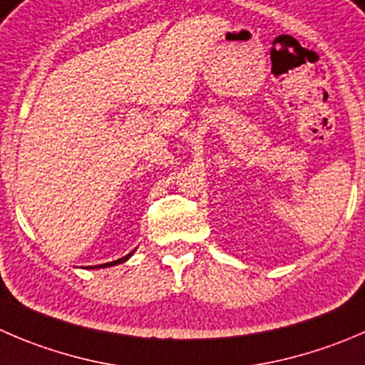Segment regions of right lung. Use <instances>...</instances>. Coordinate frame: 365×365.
I'll use <instances>...</instances> for the list:
<instances>
[{
  "label": "right lung",
  "mask_w": 365,
  "mask_h": 365,
  "mask_svg": "<svg viewBox=\"0 0 365 365\" xmlns=\"http://www.w3.org/2000/svg\"><path fill=\"white\" fill-rule=\"evenodd\" d=\"M132 257V253H128L126 255V257H123V258H119V260H115V262H108V264H101V265H98V267H107V265H114V264H121V262H125V260H128V258Z\"/></svg>",
  "instance_id": "right-lung-1"
}]
</instances>
